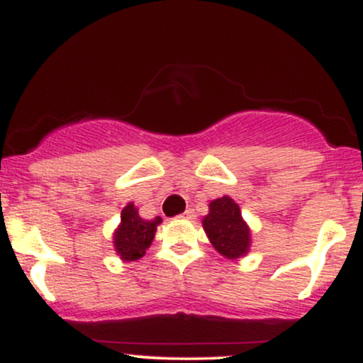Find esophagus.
Here are the masks:
<instances>
[{
    "mask_svg": "<svg viewBox=\"0 0 363 363\" xmlns=\"http://www.w3.org/2000/svg\"><path fill=\"white\" fill-rule=\"evenodd\" d=\"M182 218H186V220H189V222H194L196 220V211L194 210H186L184 213H182Z\"/></svg>",
    "mask_w": 363,
    "mask_h": 363,
    "instance_id": "1",
    "label": "esophagus"
}]
</instances>
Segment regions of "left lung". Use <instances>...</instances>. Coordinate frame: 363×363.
Returning a JSON list of instances; mask_svg holds the SVG:
<instances>
[{
	"label": "left lung",
	"instance_id": "obj_1",
	"mask_svg": "<svg viewBox=\"0 0 363 363\" xmlns=\"http://www.w3.org/2000/svg\"><path fill=\"white\" fill-rule=\"evenodd\" d=\"M208 239L227 259L247 256L251 249V228L240 213V206L230 196L216 198L208 205V215L203 218Z\"/></svg>",
	"mask_w": 363,
	"mask_h": 363
}]
</instances>
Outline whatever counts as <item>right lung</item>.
<instances>
[{
    "mask_svg": "<svg viewBox=\"0 0 363 363\" xmlns=\"http://www.w3.org/2000/svg\"><path fill=\"white\" fill-rule=\"evenodd\" d=\"M160 223V216H155L153 220L141 218L138 208L135 206V203L129 201L121 211V223L112 237L116 254L123 261H136L143 257L147 249L152 245L157 227Z\"/></svg>",
    "mask_w": 363,
    "mask_h": 363,
    "instance_id": "1",
    "label": "right lung"
}]
</instances>
